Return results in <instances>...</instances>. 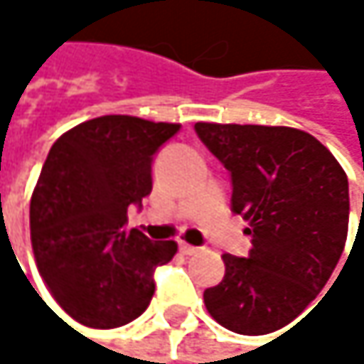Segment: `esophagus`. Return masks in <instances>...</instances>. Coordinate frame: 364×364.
Instances as JSON below:
<instances>
[{
	"mask_svg": "<svg viewBox=\"0 0 364 364\" xmlns=\"http://www.w3.org/2000/svg\"><path fill=\"white\" fill-rule=\"evenodd\" d=\"M179 251L183 255H196L200 249L198 247H191V245H187V242H179Z\"/></svg>",
	"mask_w": 364,
	"mask_h": 364,
	"instance_id": "esophagus-1",
	"label": "esophagus"
}]
</instances>
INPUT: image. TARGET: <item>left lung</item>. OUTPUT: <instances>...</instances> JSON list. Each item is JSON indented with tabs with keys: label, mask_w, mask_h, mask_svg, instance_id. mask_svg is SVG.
I'll list each match as a JSON object with an SVG mask.
<instances>
[{
	"label": "left lung",
	"mask_w": 364,
	"mask_h": 364,
	"mask_svg": "<svg viewBox=\"0 0 364 364\" xmlns=\"http://www.w3.org/2000/svg\"><path fill=\"white\" fill-rule=\"evenodd\" d=\"M196 132L230 171L232 210L253 238L247 257L223 255L225 276L204 291L206 310L240 335L278 331L316 299L343 253L348 177L297 128L198 122Z\"/></svg>",
	"instance_id": "obj_1"
}]
</instances>
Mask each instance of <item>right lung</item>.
<instances>
[{"mask_svg": "<svg viewBox=\"0 0 364 364\" xmlns=\"http://www.w3.org/2000/svg\"><path fill=\"white\" fill-rule=\"evenodd\" d=\"M179 128L103 115L52 145L31 196V245L43 282L73 321L115 328L147 310L154 272L177 242L128 230V206L151 191L154 154Z\"/></svg>", "mask_w": 364, "mask_h": 364, "instance_id": "right-lung-1", "label": "right lung"}]
</instances>
